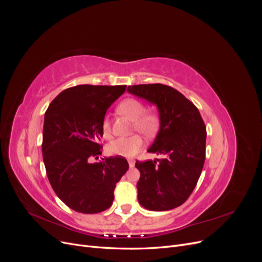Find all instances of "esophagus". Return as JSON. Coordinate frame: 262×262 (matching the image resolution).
<instances>
[{
	"label": "esophagus",
	"instance_id": "34e87169",
	"mask_svg": "<svg viewBox=\"0 0 262 262\" xmlns=\"http://www.w3.org/2000/svg\"><path fill=\"white\" fill-rule=\"evenodd\" d=\"M128 163H129V166H130V168L134 167V161H133V160H128Z\"/></svg>",
	"mask_w": 262,
	"mask_h": 262
}]
</instances>
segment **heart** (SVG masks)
Listing matches in <instances>:
<instances>
[{
	"label": "heart",
	"instance_id": "1",
	"mask_svg": "<svg viewBox=\"0 0 262 262\" xmlns=\"http://www.w3.org/2000/svg\"><path fill=\"white\" fill-rule=\"evenodd\" d=\"M118 113L129 118L133 121V128L146 137H150L158 128V117L155 113L145 112V106L142 101L136 98H126L122 100L117 107ZM102 136L110 138V121L108 117L102 120L101 124ZM143 147V140L139 136L129 138H119L110 142L107 145V152L110 155H118L124 157H132Z\"/></svg>",
	"mask_w": 262,
	"mask_h": 262
}]
</instances>
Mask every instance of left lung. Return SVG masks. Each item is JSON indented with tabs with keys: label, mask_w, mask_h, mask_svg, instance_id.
Here are the masks:
<instances>
[{
	"label": "left lung",
	"mask_w": 262,
	"mask_h": 262,
	"mask_svg": "<svg viewBox=\"0 0 262 262\" xmlns=\"http://www.w3.org/2000/svg\"><path fill=\"white\" fill-rule=\"evenodd\" d=\"M130 94L156 105L160 131L147 149L161 160L137 162L138 199L150 211L175 209L192 193L205 160V129L198 108L184 95L163 84L132 85Z\"/></svg>",
	"instance_id": "1"
}]
</instances>
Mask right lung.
I'll list each match as a JSON object with an SVG mask.
<instances>
[{"mask_svg": "<svg viewBox=\"0 0 262 262\" xmlns=\"http://www.w3.org/2000/svg\"><path fill=\"white\" fill-rule=\"evenodd\" d=\"M126 85H77L61 92L45 114L42 156L50 185L70 209L85 214L112 207L116 184L129 168L122 156L102 158L98 141L107 109Z\"/></svg>", "mask_w": 262, "mask_h": 262, "instance_id": "1", "label": "right lung"}]
</instances>
